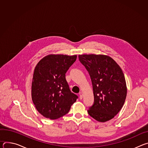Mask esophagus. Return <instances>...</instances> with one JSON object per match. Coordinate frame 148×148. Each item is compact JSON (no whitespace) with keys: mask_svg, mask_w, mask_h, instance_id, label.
<instances>
[{"mask_svg":"<svg viewBox=\"0 0 148 148\" xmlns=\"http://www.w3.org/2000/svg\"><path fill=\"white\" fill-rule=\"evenodd\" d=\"M79 97L80 99H81L82 98V93L81 92H80L79 93Z\"/></svg>","mask_w":148,"mask_h":148,"instance_id":"esophagus-1","label":"esophagus"}]
</instances>
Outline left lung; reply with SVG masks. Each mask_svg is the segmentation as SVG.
Returning a JSON list of instances; mask_svg holds the SVG:
<instances>
[{
  "label": "left lung",
  "instance_id": "obj_1",
  "mask_svg": "<svg viewBox=\"0 0 148 148\" xmlns=\"http://www.w3.org/2000/svg\"><path fill=\"white\" fill-rule=\"evenodd\" d=\"M78 58L92 84L94 102L88 110V114L101 122L112 119L122 108L127 93L121 67L107 56L83 54Z\"/></svg>",
  "mask_w": 148,
  "mask_h": 148
}]
</instances>
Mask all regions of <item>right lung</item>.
<instances>
[{
    "mask_svg": "<svg viewBox=\"0 0 148 148\" xmlns=\"http://www.w3.org/2000/svg\"><path fill=\"white\" fill-rule=\"evenodd\" d=\"M77 56L51 54L42 58L35 67L32 84V98L42 115L56 119L67 114L78 96L73 93L66 73Z\"/></svg>",
    "mask_w": 148,
    "mask_h": 148,
    "instance_id": "add662e5",
    "label": "right lung"
}]
</instances>
